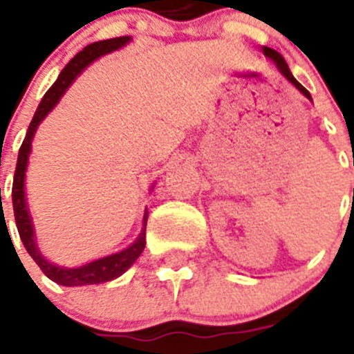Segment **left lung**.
Listing matches in <instances>:
<instances>
[{
    "mask_svg": "<svg viewBox=\"0 0 354 354\" xmlns=\"http://www.w3.org/2000/svg\"><path fill=\"white\" fill-rule=\"evenodd\" d=\"M263 53H264V55H266V57L270 58V60H274L275 66H277V69H279V71H281V75H283V77H285V79L288 80V82H292V84L296 86L297 90L301 91L303 95L307 97V99H310V93H308V91L305 90V88H303V86L299 84V82H297L296 79H294V75H292L290 69H288V64L285 62V58L281 57L279 53L275 51V49H270V47H263Z\"/></svg>",
    "mask_w": 354,
    "mask_h": 354,
    "instance_id": "obj_1",
    "label": "left lung"
}]
</instances>
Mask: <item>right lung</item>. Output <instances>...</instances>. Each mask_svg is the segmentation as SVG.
<instances>
[{"label": "right lung", "instance_id": "obj_1", "mask_svg": "<svg viewBox=\"0 0 354 354\" xmlns=\"http://www.w3.org/2000/svg\"><path fill=\"white\" fill-rule=\"evenodd\" d=\"M132 40L130 36H119V38H110V40L93 41L90 46H86L80 53H77L66 68L62 69V73L58 75L57 82L47 90L44 99L38 104L35 118L30 121L27 133L21 147H19L18 163H16V171H14V182H12V207H14V218H16V227H18L19 239L24 242L25 250L30 257L35 259V263L41 268V272L49 277L51 281L64 286H82V285H97V283H106L112 281L119 275L127 272L136 259L141 255L145 250V226H147V216L149 213L145 211L143 216V230L139 233L133 244L122 250V252L108 255V257L97 259L91 263L79 266V268H64V266H57V264L49 263L44 255L40 253L38 246H36L35 239V227H32V221H30L29 209H27V202H25V171H27V163H29L30 154V143L35 138V132L38 124H40L46 115L51 112L53 108L57 106V102L60 101V97L66 93L71 82L90 66L93 60H97L106 53H112L115 49H121L122 46H127L128 41Z\"/></svg>", "mask_w": 354, "mask_h": 354}]
</instances>
